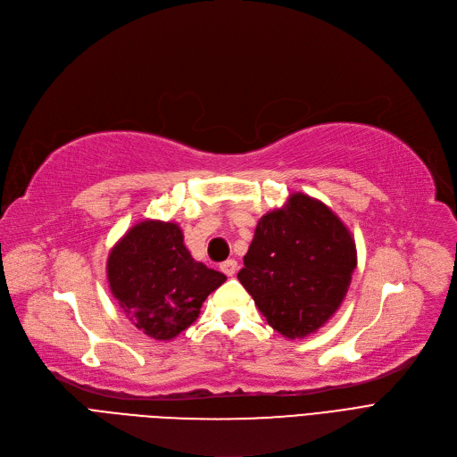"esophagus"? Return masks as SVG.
<instances>
[{
  "label": "esophagus",
  "instance_id": "obj_1",
  "mask_svg": "<svg viewBox=\"0 0 457 457\" xmlns=\"http://www.w3.org/2000/svg\"><path fill=\"white\" fill-rule=\"evenodd\" d=\"M220 270H222L228 278L235 276V272H237V261H235V259H228V261H224L222 265H220Z\"/></svg>",
  "mask_w": 457,
  "mask_h": 457
}]
</instances>
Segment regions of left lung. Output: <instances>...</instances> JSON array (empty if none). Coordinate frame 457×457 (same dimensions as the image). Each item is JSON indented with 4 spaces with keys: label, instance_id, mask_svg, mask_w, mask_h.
<instances>
[{
    "label": "left lung",
    "instance_id": "obj_1",
    "mask_svg": "<svg viewBox=\"0 0 457 457\" xmlns=\"http://www.w3.org/2000/svg\"><path fill=\"white\" fill-rule=\"evenodd\" d=\"M355 265V243L339 216L295 192L261 216L237 278L278 333L303 339L341 307Z\"/></svg>",
    "mask_w": 457,
    "mask_h": 457
}]
</instances>
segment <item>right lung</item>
<instances>
[{
  "instance_id": "add662e5",
  "label": "right lung",
  "mask_w": 457,
  "mask_h": 457,
  "mask_svg": "<svg viewBox=\"0 0 457 457\" xmlns=\"http://www.w3.org/2000/svg\"><path fill=\"white\" fill-rule=\"evenodd\" d=\"M107 279L142 333L170 341L198 319L202 303L226 276L192 259L176 222L142 220L112 246Z\"/></svg>"
}]
</instances>
